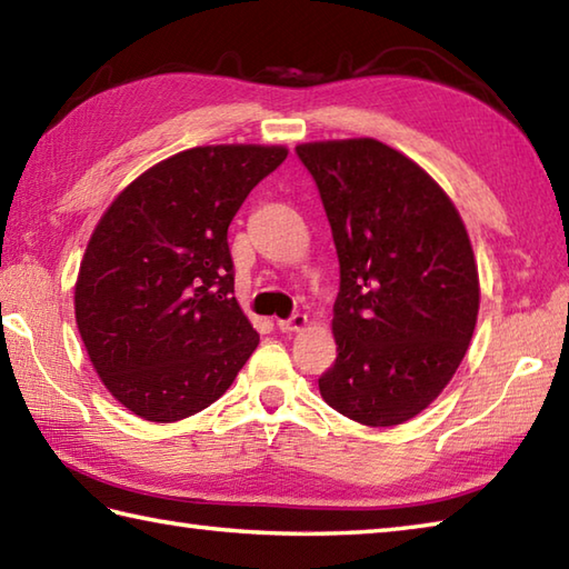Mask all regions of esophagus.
I'll return each instance as SVG.
<instances>
[{"mask_svg": "<svg viewBox=\"0 0 569 569\" xmlns=\"http://www.w3.org/2000/svg\"><path fill=\"white\" fill-rule=\"evenodd\" d=\"M276 326H278V330H281V332H300V330L308 328V316L296 313V316H291L288 320H278Z\"/></svg>", "mask_w": 569, "mask_h": 569, "instance_id": "obj_1", "label": "esophagus"}]
</instances>
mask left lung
Listing matches in <instances>:
<instances>
[{
    "label": "left lung",
    "mask_w": 569,
    "mask_h": 569,
    "mask_svg": "<svg viewBox=\"0 0 569 569\" xmlns=\"http://www.w3.org/2000/svg\"><path fill=\"white\" fill-rule=\"evenodd\" d=\"M340 261L338 360L326 402L365 427L405 425L437 399L473 338L481 286L459 209L439 182L375 138L300 142Z\"/></svg>",
    "instance_id": "8db88e82"
}]
</instances>
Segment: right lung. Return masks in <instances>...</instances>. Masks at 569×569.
Wrapping results in <instances>:
<instances>
[{"instance_id": "add662e5", "label": "right lung", "mask_w": 569, "mask_h": 569, "mask_svg": "<svg viewBox=\"0 0 569 569\" xmlns=\"http://www.w3.org/2000/svg\"><path fill=\"white\" fill-rule=\"evenodd\" d=\"M286 144H202L136 177L88 239L76 326L100 382L172 425L214 405L259 345L233 298L227 231Z\"/></svg>"}]
</instances>
